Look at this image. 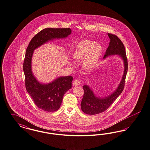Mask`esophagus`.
Returning a JSON list of instances; mask_svg holds the SVG:
<instances>
[{
	"label": "esophagus",
	"mask_w": 150,
	"mask_h": 150,
	"mask_svg": "<svg viewBox=\"0 0 150 150\" xmlns=\"http://www.w3.org/2000/svg\"><path fill=\"white\" fill-rule=\"evenodd\" d=\"M72 84H73V85L78 86V85H80V81L78 80H74V81H73Z\"/></svg>",
	"instance_id": "1"
}]
</instances>
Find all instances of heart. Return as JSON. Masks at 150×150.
<instances>
[{"mask_svg":"<svg viewBox=\"0 0 150 150\" xmlns=\"http://www.w3.org/2000/svg\"><path fill=\"white\" fill-rule=\"evenodd\" d=\"M101 53L102 47L99 44L91 40H83L75 47L73 57L75 60L83 59V67L91 69L96 64Z\"/></svg>","mask_w":150,"mask_h":150,"instance_id":"heart-1","label":"heart"}]
</instances>
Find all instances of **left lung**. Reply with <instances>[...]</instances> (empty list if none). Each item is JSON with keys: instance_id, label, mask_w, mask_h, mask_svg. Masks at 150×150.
<instances>
[{"instance_id": "8db88e82", "label": "left lung", "mask_w": 150, "mask_h": 150, "mask_svg": "<svg viewBox=\"0 0 150 150\" xmlns=\"http://www.w3.org/2000/svg\"><path fill=\"white\" fill-rule=\"evenodd\" d=\"M110 41L103 58L110 55H119L124 60V73L122 80L117 89L108 97L99 98L96 97L93 91L88 85H84V93L81 102V108L83 112L88 115H96L103 112L109 108L124 90L125 79L128 70V62L124 44L116 35L108 34Z\"/></svg>"}]
</instances>
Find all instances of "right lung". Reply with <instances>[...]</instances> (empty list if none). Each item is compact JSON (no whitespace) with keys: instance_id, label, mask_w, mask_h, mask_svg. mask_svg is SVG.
<instances>
[{"instance_id":"right-lung-1","label":"right lung","mask_w":150,"mask_h":150,"mask_svg":"<svg viewBox=\"0 0 150 150\" xmlns=\"http://www.w3.org/2000/svg\"><path fill=\"white\" fill-rule=\"evenodd\" d=\"M71 33L70 28H45L32 38L26 49L23 63L26 91L37 107L44 111L54 112L60 108L64 95L71 88L73 77L62 76L48 84L39 83L31 71L33 52L47 41L66 38Z\"/></svg>"}]
</instances>
